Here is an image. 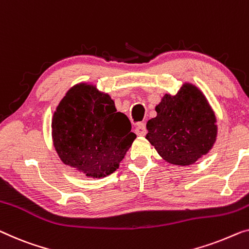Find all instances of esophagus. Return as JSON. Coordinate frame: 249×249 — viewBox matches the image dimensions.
Here are the masks:
<instances>
[{"label": "esophagus", "instance_id": "esophagus-1", "mask_svg": "<svg viewBox=\"0 0 249 249\" xmlns=\"http://www.w3.org/2000/svg\"><path fill=\"white\" fill-rule=\"evenodd\" d=\"M136 133L138 136H145L147 133V129H146V124L143 122H139L136 125Z\"/></svg>", "mask_w": 249, "mask_h": 249}]
</instances>
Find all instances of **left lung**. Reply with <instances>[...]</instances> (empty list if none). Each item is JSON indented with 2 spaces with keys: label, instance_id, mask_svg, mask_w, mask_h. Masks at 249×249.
I'll return each instance as SVG.
<instances>
[{
  "label": "left lung",
  "instance_id": "1",
  "mask_svg": "<svg viewBox=\"0 0 249 249\" xmlns=\"http://www.w3.org/2000/svg\"><path fill=\"white\" fill-rule=\"evenodd\" d=\"M155 110L157 116L147 122L146 139L164 160L187 166L212 148L217 119L196 85L185 83L175 95L165 94Z\"/></svg>",
  "mask_w": 249,
  "mask_h": 249
}]
</instances>
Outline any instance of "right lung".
Here are the masks:
<instances>
[{"mask_svg":"<svg viewBox=\"0 0 249 249\" xmlns=\"http://www.w3.org/2000/svg\"><path fill=\"white\" fill-rule=\"evenodd\" d=\"M52 136L63 163L93 178L117 171L136 139L130 121L117 112L110 95L88 83L74 85L60 101Z\"/></svg>","mask_w":249,"mask_h":249,"instance_id":"1","label":"right lung"}]
</instances>
